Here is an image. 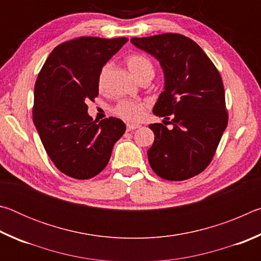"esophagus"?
<instances>
[{"mask_svg":"<svg viewBox=\"0 0 261 261\" xmlns=\"http://www.w3.org/2000/svg\"><path fill=\"white\" fill-rule=\"evenodd\" d=\"M138 127H140V125H138V124H127V125H126L127 131L136 130V129H138Z\"/></svg>","mask_w":261,"mask_h":261,"instance_id":"34e87169","label":"esophagus"}]
</instances>
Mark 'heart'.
<instances>
[{
	"label": "heart",
	"mask_w": 261,
	"mask_h": 261,
	"mask_svg": "<svg viewBox=\"0 0 261 261\" xmlns=\"http://www.w3.org/2000/svg\"><path fill=\"white\" fill-rule=\"evenodd\" d=\"M126 65L129 67L130 71L135 74L137 79H143L145 77L154 76V65L152 61L146 55L135 53L126 57ZM112 64L106 63L100 69L98 74V87L99 90H103L107 83ZM146 109V103L139 100H121L120 102L115 105L113 108V113L116 116L123 118L127 122H138L141 120Z\"/></svg>",
	"instance_id": "1"
}]
</instances>
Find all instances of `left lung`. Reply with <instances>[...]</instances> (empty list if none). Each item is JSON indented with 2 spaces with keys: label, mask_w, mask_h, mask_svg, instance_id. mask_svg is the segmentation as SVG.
<instances>
[{
  "label": "left lung",
  "mask_w": 261,
  "mask_h": 261,
  "mask_svg": "<svg viewBox=\"0 0 261 261\" xmlns=\"http://www.w3.org/2000/svg\"><path fill=\"white\" fill-rule=\"evenodd\" d=\"M136 47L156 57L165 72V91L153 108L165 117L149 124L154 143L147 151L154 173L184 180L204 171L228 124L224 87L219 70L191 39L177 33L132 38ZM171 121H169V120ZM173 127L169 130L165 122Z\"/></svg>",
  "instance_id": "left-lung-1"
}]
</instances>
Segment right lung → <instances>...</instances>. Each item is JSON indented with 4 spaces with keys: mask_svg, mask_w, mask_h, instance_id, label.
Wrapping results in <instances>:
<instances>
[{
    "mask_svg": "<svg viewBox=\"0 0 261 261\" xmlns=\"http://www.w3.org/2000/svg\"><path fill=\"white\" fill-rule=\"evenodd\" d=\"M126 38L79 37L62 42L48 56L34 86L33 122L55 167L76 179L102 171L114 144L125 132L124 122L109 117L93 121L87 100L99 94L102 65Z\"/></svg>",
    "mask_w": 261,
    "mask_h": 261,
    "instance_id": "right-lung-1",
    "label": "right lung"
}]
</instances>
